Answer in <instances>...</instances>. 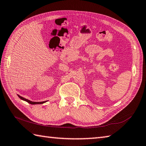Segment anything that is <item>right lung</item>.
Listing matches in <instances>:
<instances>
[{
  "label": "right lung",
  "instance_id": "1",
  "mask_svg": "<svg viewBox=\"0 0 146 146\" xmlns=\"http://www.w3.org/2000/svg\"><path fill=\"white\" fill-rule=\"evenodd\" d=\"M18 96L19 98L20 99H21V100H23V101H27V102H28V103L31 104H44V103H45V102H46V101H42V102H33V101H30V100H28V99H25V98H23V97L20 96H19V95H18Z\"/></svg>",
  "mask_w": 146,
  "mask_h": 146
}]
</instances>
